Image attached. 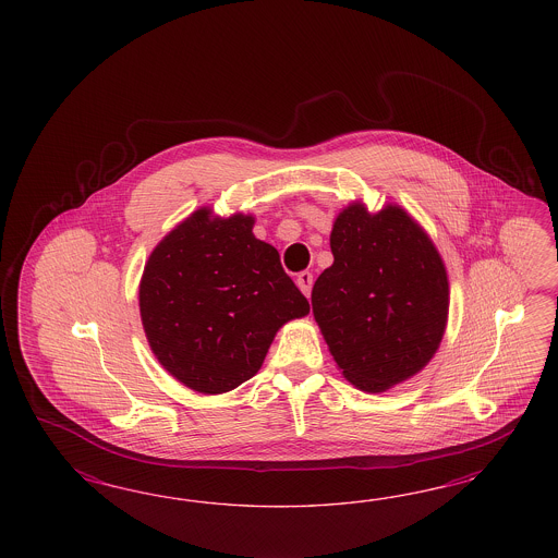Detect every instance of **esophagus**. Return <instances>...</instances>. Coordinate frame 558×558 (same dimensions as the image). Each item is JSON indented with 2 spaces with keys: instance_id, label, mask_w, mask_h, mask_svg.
Here are the masks:
<instances>
[{
  "instance_id": "esophagus-1",
  "label": "esophagus",
  "mask_w": 558,
  "mask_h": 558,
  "mask_svg": "<svg viewBox=\"0 0 558 558\" xmlns=\"http://www.w3.org/2000/svg\"><path fill=\"white\" fill-rule=\"evenodd\" d=\"M296 287L303 290L304 296H308L311 294V287H313V274L311 271H301L296 276Z\"/></svg>"
}]
</instances>
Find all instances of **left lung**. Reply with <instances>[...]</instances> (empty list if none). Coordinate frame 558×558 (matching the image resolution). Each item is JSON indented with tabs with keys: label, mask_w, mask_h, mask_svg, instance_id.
Listing matches in <instances>:
<instances>
[{
	"label": "left lung",
	"mask_w": 558,
	"mask_h": 558,
	"mask_svg": "<svg viewBox=\"0 0 558 558\" xmlns=\"http://www.w3.org/2000/svg\"><path fill=\"white\" fill-rule=\"evenodd\" d=\"M333 264L313 287V315L341 374L366 392L411 378L434 357L448 323V274L434 241L401 206L343 208Z\"/></svg>",
	"instance_id": "left-lung-1"
}]
</instances>
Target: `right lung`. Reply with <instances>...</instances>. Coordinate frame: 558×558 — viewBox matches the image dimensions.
Here are the masks:
<instances>
[{"instance_id":"add662e5","label":"right lung","mask_w":558,"mask_h":558,"mask_svg":"<svg viewBox=\"0 0 558 558\" xmlns=\"http://www.w3.org/2000/svg\"><path fill=\"white\" fill-rule=\"evenodd\" d=\"M252 215L198 208L149 255L138 287L153 354L187 389L233 390L257 374L276 331L308 315L276 247L255 239Z\"/></svg>"}]
</instances>
